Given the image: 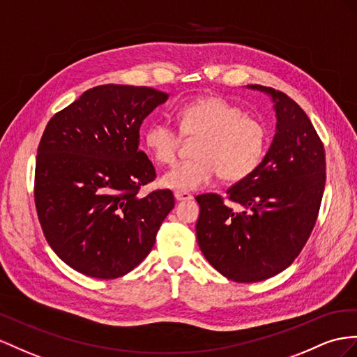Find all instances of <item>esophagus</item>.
<instances>
[{"label": "esophagus", "instance_id": "34e87169", "mask_svg": "<svg viewBox=\"0 0 357 357\" xmlns=\"http://www.w3.org/2000/svg\"><path fill=\"white\" fill-rule=\"evenodd\" d=\"M175 199L178 200V202H185V200H191V199H193V196L188 195V193H182V191H176V193H175Z\"/></svg>", "mask_w": 357, "mask_h": 357}]
</instances>
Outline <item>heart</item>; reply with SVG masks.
<instances>
[{"label": "heart", "instance_id": "obj_1", "mask_svg": "<svg viewBox=\"0 0 357 357\" xmlns=\"http://www.w3.org/2000/svg\"><path fill=\"white\" fill-rule=\"evenodd\" d=\"M178 130L166 121H152L143 142L151 157L162 166L178 158L182 137L196 140L195 160L178 164L164 173L161 185L176 191H195L217 175L235 184L252 176L266 158L268 131L258 119L245 116L243 108L222 96H204L181 105Z\"/></svg>", "mask_w": 357, "mask_h": 357}]
</instances>
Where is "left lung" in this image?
I'll list each match as a JSON object with an SVG mask.
<instances>
[{
    "instance_id": "1",
    "label": "left lung",
    "mask_w": 357,
    "mask_h": 357,
    "mask_svg": "<svg viewBox=\"0 0 357 357\" xmlns=\"http://www.w3.org/2000/svg\"><path fill=\"white\" fill-rule=\"evenodd\" d=\"M271 95L276 135L258 170L220 195L196 197L199 248L225 278L240 283L276 276L298 257L312 232L326 185L324 144L307 114L288 95Z\"/></svg>"
}]
</instances>
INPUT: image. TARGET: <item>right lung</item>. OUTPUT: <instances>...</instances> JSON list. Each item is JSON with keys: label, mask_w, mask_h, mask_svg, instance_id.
<instances>
[{"label": "right lung", "mask_w": 357, "mask_h": 357, "mask_svg": "<svg viewBox=\"0 0 357 357\" xmlns=\"http://www.w3.org/2000/svg\"><path fill=\"white\" fill-rule=\"evenodd\" d=\"M166 99L144 86H96L45 128L36 157V211L51 249L86 276L116 279L134 270L175 206L170 190L139 195L157 178L139 151V130Z\"/></svg>", "instance_id": "obj_1"}]
</instances>
